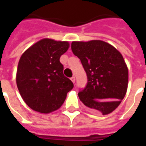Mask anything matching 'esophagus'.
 Masks as SVG:
<instances>
[{
	"label": "esophagus",
	"mask_w": 146,
	"mask_h": 146,
	"mask_svg": "<svg viewBox=\"0 0 146 146\" xmlns=\"http://www.w3.org/2000/svg\"><path fill=\"white\" fill-rule=\"evenodd\" d=\"M71 80H72V82L74 84L75 83V80H76V79H75V77L74 76H73V77H71Z\"/></svg>",
	"instance_id": "esophagus-1"
}]
</instances>
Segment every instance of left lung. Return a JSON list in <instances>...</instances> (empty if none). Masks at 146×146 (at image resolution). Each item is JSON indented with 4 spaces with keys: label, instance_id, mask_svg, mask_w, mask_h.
I'll return each instance as SVG.
<instances>
[{
    "label": "left lung",
    "instance_id": "8db88e82",
    "mask_svg": "<svg viewBox=\"0 0 146 146\" xmlns=\"http://www.w3.org/2000/svg\"><path fill=\"white\" fill-rule=\"evenodd\" d=\"M71 48L88 76L86 88L78 93L80 100L102 115L113 112L124 98L128 85V69L121 53L100 40L73 41Z\"/></svg>",
    "mask_w": 146,
    "mask_h": 146
}]
</instances>
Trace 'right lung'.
<instances>
[{"label":"right lung","instance_id":"right-lung-1","mask_svg":"<svg viewBox=\"0 0 146 146\" xmlns=\"http://www.w3.org/2000/svg\"><path fill=\"white\" fill-rule=\"evenodd\" d=\"M70 48L68 41L44 38L21 55L16 84L21 97L34 111L50 113L63 104L73 82L64 76L59 58Z\"/></svg>","mask_w":146,"mask_h":146}]
</instances>
